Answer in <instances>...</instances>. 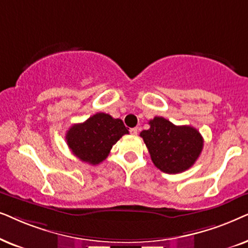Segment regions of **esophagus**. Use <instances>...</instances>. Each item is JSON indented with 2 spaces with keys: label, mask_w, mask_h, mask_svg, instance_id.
<instances>
[{
  "label": "esophagus",
  "mask_w": 248,
  "mask_h": 248,
  "mask_svg": "<svg viewBox=\"0 0 248 248\" xmlns=\"http://www.w3.org/2000/svg\"><path fill=\"white\" fill-rule=\"evenodd\" d=\"M129 131H130L131 135H137V133H138V128H136V127L131 128V129H130Z\"/></svg>",
  "instance_id": "1"
}]
</instances>
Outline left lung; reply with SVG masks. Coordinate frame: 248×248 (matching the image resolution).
I'll list each match as a JSON object with an SVG mask.
<instances>
[{
	"mask_svg": "<svg viewBox=\"0 0 248 248\" xmlns=\"http://www.w3.org/2000/svg\"><path fill=\"white\" fill-rule=\"evenodd\" d=\"M148 124L150 129L141 131L140 137L157 169L174 174L196 162L204 143L199 130L190 126H176L162 117H155Z\"/></svg>",
	"mask_w": 248,
	"mask_h": 248,
	"instance_id": "8db88e82",
	"label": "left lung"
}]
</instances>
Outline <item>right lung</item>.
I'll return each mask as SVG.
<instances>
[{"mask_svg": "<svg viewBox=\"0 0 248 248\" xmlns=\"http://www.w3.org/2000/svg\"><path fill=\"white\" fill-rule=\"evenodd\" d=\"M128 133L120 119L100 112L82 124H72L65 140L72 154L82 162L95 166L104 161L112 146Z\"/></svg>", "mask_w": 248, "mask_h": 248, "instance_id": "1", "label": "right lung"}]
</instances>
